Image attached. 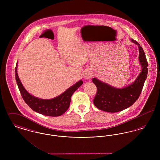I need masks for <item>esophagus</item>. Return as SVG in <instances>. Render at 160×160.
<instances>
[{
	"mask_svg": "<svg viewBox=\"0 0 160 160\" xmlns=\"http://www.w3.org/2000/svg\"><path fill=\"white\" fill-rule=\"evenodd\" d=\"M84 78L86 80H89L92 77V73L91 71H87L84 73Z\"/></svg>",
	"mask_w": 160,
	"mask_h": 160,
	"instance_id": "esophagus-1",
	"label": "esophagus"
}]
</instances>
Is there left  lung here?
I'll return each instance as SVG.
<instances>
[{
    "label": "left lung",
    "instance_id": "1",
    "mask_svg": "<svg viewBox=\"0 0 160 160\" xmlns=\"http://www.w3.org/2000/svg\"><path fill=\"white\" fill-rule=\"evenodd\" d=\"M131 41L138 46V61L142 71L132 83L122 88H115L93 78L92 82L97 88L93 104L101 110L110 113L121 112L131 106L138 98L142 91L148 76V63L142 47L136 41L131 39Z\"/></svg>",
    "mask_w": 160,
    "mask_h": 160
}]
</instances>
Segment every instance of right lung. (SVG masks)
<instances>
[{
	"mask_svg": "<svg viewBox=\"0 0 160 160\" xmlns=\"http://www.w3.org/2000/svg\"><path fill=\"white\" fill-rule=\"evenodd\" d=\"M17 63L18 62L15 69V80L23 99L33 111L45 116H59L63 114L68 109L72 95L83 83L80 80L62 94L52 99L38 98L32 95L24 88L18 76Z\"/></svg>",
	"mask_w": 160,
	"mask_h": 160,
	"instance_id": "obj_1",
	"label": "right lung"
}]
</instances>
